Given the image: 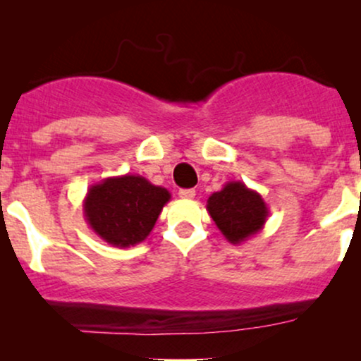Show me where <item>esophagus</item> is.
<instances>
[{
	"label": "esophagus",
	"instance_id": "esophagus-1",
	"mask_svg": "<svg viewBox=\"0 0 361 361\" xmlns=\"http://www.w3.org/2000/svg\"><path fill=\"white\" fill-rule=\"evenodd\" d=\"M178 195H180L181 198H185V200H192V198H195V190L193 188L180 190V192H178Z\"/></svg>",
	"mask_w": 361,
	"mask_h": 361
}]
</instances>
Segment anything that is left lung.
<instances>
[{"instance_id": "1", "label": "left lung", "mask_w": 361, "mask_h": 361, "mask_svg": "<svg viewBox=\"0 0 361 361\" xmlns=\"http://www.w3.org/2000/svg\"><path fill=\"white\" fill-rule=\"evenodd\" d=\"M207 210L231 244H241L258 234L270 215L263 197L243 181H229L221 192L210 195Z\"/></svg>"}]
</instances>
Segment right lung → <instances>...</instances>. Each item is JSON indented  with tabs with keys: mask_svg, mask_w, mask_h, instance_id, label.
<instances>
[{
	"mask_svg": "<svg viewBox=\"0 0 361 361\" xmlns=\"http://www.w3.org/2000/svg\"><path fill=\"white\" fill-rule=\"evenodd\" d=\"M171 193L140 175L110 176L90 186L82 212L93 233L115 247H130L151 234Z\"/></svg>",
	"mask_w": 361,
	"mask_h": 361,
	"instance_id": "1",
	"label": "right lung"
}]
</instances>
